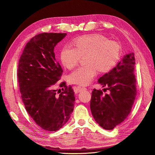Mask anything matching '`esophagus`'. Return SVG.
I'll list each match as a JSON object with an SVG mask.
<instances>
[{
  "label": "esophagus",
  "mask_w": 155,
  "mask_h": 155,
  "mask_svg": "<svg viewBox=\"0 0 155 155\" xmlns=\"http://www.w3.org/2000/svg\"><path fill=\"white\" fill-rule=\"evenodd\" d=\"M84 90H87V88H85V87H81L78 86V87H77L76 88V89H75V92L78 93V92H81V91H84Z\"/></svg>",
  "instance_id": "1"
}]
</instances>
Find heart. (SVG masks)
<instances>
[{"instance_id":"b5f03b06","label":"heart","mask_w":155,"mask_h":155,"mask_svg":"<svg viewBox=\"0 0 155 155\" xmlns=\"http://www.w3.org/2000/svg\"><path fill=\"white\" fill-rule=\"evenodd\" d=\"M72 45L64 46L61 49L60 59L64 67L72 69L78 64L81 57L86 56L87 64L70 75V81L80 85L90 83L99 70L101 72L110 71L120 58L119 44L100 34L76 37L72 41Z\"/></svg>"}]
</instances>
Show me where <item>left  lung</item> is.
I'll use <instances>...</instances> for the list:
<instances>
[{
  "mask_svg": "<svg viewBox=\"0 0 155 155\" xmlns=\"http://www.w3.org/2000/svg\"><path fill=\"white\" fill-rule=\"evenodd\" d=\"M134 53L126 54L116 67L98 79L104 90L93 89L91 110L94 118L101 127L113 129L130 114L137 96V81L134 71Z\"/></svg>",
  "mask_w": 155,
  "mask_h": 155,
  "instance_id": "1",
  "label": "left lung"
}]
</instances>
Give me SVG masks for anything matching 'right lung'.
Listing matches in <instances>:
<instances>
[{"label": "right lung", "mask_w": 155, "mask_h": 155, "mask_svg": "<svg viewBox=\"0 0 155 155\" xmlns=\"http://www.w3.org/2000/svg\"><path fill=\"white\" fill-rule=\"evenodd\" d=\"M66 33H42L26 45L18 61L17 78L22 101L31 118L43 129L56 131L74 110V92L66 82L62 91L55 89L63 69L55 58L54 47Z\"/></svg>", "instance_id": "1"}]
</instances>
